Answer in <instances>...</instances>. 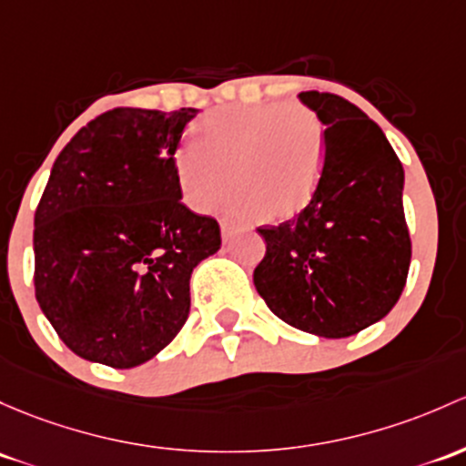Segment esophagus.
I'll return each mask as SVG.
<instances>
[{"mask_svg": "<svg viewBox=\"0 0 466 466\" xmlns=\"http://www.w3.org/2000/svg\"><path fill=\"white\" fill-rule=\"evenodd\" d=\"M237 229H238L237 223H232V220H223V223H220V232H223V241H229V237H232V234L237 232Z\"/></svg>", "mask_w": 466, "mask_h": 466, "instance_id": "1", "label": "esophagus"}]
</instances>
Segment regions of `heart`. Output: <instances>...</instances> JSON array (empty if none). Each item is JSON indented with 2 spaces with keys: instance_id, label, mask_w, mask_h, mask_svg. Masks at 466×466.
<instances>
[{
  "instance_id": "obj_1",
  "label": "heart",
  "mask_w": 466,
  "mask_h": 466,
  "mask_svg": "<svg viewBox=\"0 0 466 466\" xmlns=\"http://www.w3.org/2000/svg\"><path fill=\"white\" fill-rule=\"evenodd\" d=\"M326 131L319 116L297 102L220 106L200 117L174 151V178L185 203L208 212L237 189V212L266 223L299 217L319 187Z\"/></svg>"
}]
</instances>
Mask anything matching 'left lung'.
I'll return each instance as SVG.
<instances>
[{
	"instance_id": "left-lung-1",
	"label": "left lung",
	"mask_w": 466,
	"mask_h": 466,
	"mask_svg": "<svg viewBox=\"0 0 466 466\" xmlns=\"http://www.w3.org/2000/svg\"><path fill=\"white\" fill-rule=\"evenodd\" d=\"M326 125L315 198L295 218L261 225L254 286L286 323L319 337L357 335L398 303L410 266L404 169L369 116L335 93L306 91Z\"/></svg>"
}]
</instances>
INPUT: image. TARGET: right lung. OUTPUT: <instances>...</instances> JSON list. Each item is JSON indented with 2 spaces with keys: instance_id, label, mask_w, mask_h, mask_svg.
Masks as SVG:
<instances>
[{
  "instance_id": "1",
  "label": "right lung",
  "mask_w": 466,
  "mask_h": 466,
  "mask_svg": "<svg viewBox=\"0 0 466 466\" xmlns=\"http://www.w3.org/2000/svg\"><path fill=\"white\" fill-rule=\"evenodd\" d=\"M196 109L117 106L53 163L35 209V297L82 360L134 369L178 335L189 277L220 248L218 220L183 205L176 147Z\"/></svg>"
}]
</instances>
